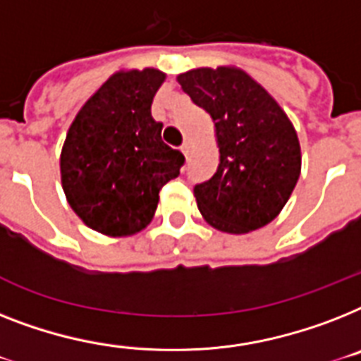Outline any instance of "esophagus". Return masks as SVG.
<instances>
[{"mask_svg":"<svg viewBox=\"0 0 361 361\" xmlns=\"http://www.w3.org/2000/svg\"><path fill=\"white\" fill-rule=\"evenodd\" d=\"M189 152H190V145L189 142H183V145H181V154L185 155V157H189Z\"/></svg>","mask_w":361,"mask_h":361,"instance_id":"esophagus-1","label":"esophagus"}]
</instances>
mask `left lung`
<instances>
[{"instance_id": "8db88e82", "label": "left lung", "mask_w": 361, "mask_h": 361, "mask_svg": "<svg viewBox=\"0 0 361 361\" xmlns=\"http://www.w3.org/2000/svg\"><path fill=\"white\" fill-rule=\"evenodd\" d=\"M178 83L211 116L221 154L213 178L195 185L202 216L226 233H248L274 221L300 176L291 120L235 66L189 70Z\"/></svg>"}]
</instances>
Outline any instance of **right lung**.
Segmentation results:
<instances>
[{
	"label": "right lung",
	"mask_w": 361,
	"mask_h": 361,
	"mask_svg": "<svg viewBox=\"0 0 361 361\" xmlns=\"http://www.w3.org/2000/svg\"><path fill=\"white\" fill-rule=\"evenodd\" d=\"M163 81L161 70H120L87 99L66 133L63 190L75 215L99 233L126 237L148 226L159 190L185 163L152 118Z\"/></svg>",
	"instance_id": "add662e5"
}]
</instances>
